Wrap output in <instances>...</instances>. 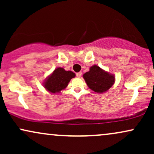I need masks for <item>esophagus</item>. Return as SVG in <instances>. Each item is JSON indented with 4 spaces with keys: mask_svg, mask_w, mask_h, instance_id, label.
Listing matches in <instances>:
<instances>
[{
    "mask_svg": "<svg viewBox=\"0 0 154 154\" xmlns=\"http://www.w3.org/2000/svg\"><path fill=\"white\" fill-rule=\"evenodd\" d=\"M76 76H77V77H80L81 76H82V72H77V74H76Z\"/></svg>",
    "mask_w": 154,
    "mask_h": 154,
    "instance_id": "34e87169",
    "label": "esophagus"
}]
</instances>
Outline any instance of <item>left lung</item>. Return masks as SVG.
<instances>
[{
	"label": "left lung",
	"mask_w": 154,
	"mask_h": 154,
	"mask_svg": "<svg viewBox=\"0 0 154 154\" xmlns=\"http://www.w3.org/2000/svg\"><path fill=\"white\" fill-rule=\"evenodd\" d=\"M83 78L87 83L88 88L98 93L107 91L115 81L114 75L105 72L97 65L91 66L90 71L83 75Z\"/></svg>",
	"instance_id": "left-lung-1"
}]
</instances>
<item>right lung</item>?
Masks as SVG:
<instances>
[{"mask_svg": "<svg viewBox=\"0 0 154 154\" xmlns=\"http://www.w3.org/2000/svg\"><path fill=\"white\" fill-rule=\"evenodd\" d=\"M75 77V74L74 72L66 71L64 69L59 67L44 82V87L52 93H59L66 88L71 79Z\"/></svg>", "mask_w": 154, "mask_h": 154, "instance_id": "add662e5", "label": "right lung"}]
</instances>
